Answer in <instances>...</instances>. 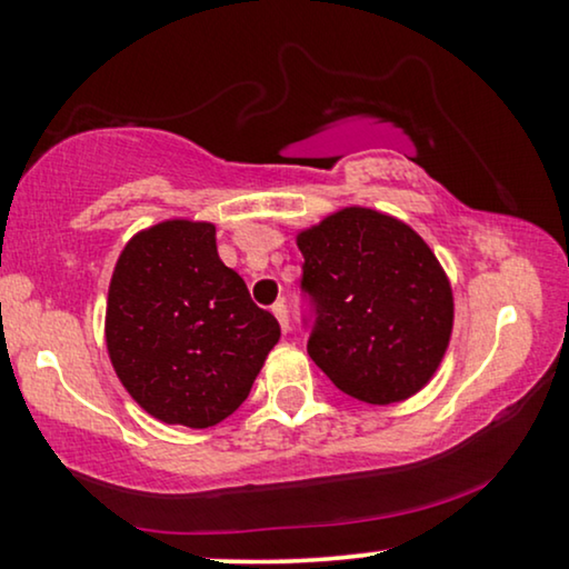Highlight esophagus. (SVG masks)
Here are the masks:
<instances>
[{"mask_svg":"<svg viewBox=\"0 0 569 569\" xmlns=\"http://www.w3.org/2000/svg\"><path fill=\"white\" fill-rule=\"evenodd\" d=\"M273 313H276L278 325H281L283 332H288V329H291V319H288V309H286V303H283V301L273 303Z\"/></svg>","mask_w":569,"mask_h":569,"instance_id":"1","label":"esophagus"}]
</instances>
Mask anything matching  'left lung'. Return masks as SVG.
<instances>
[{
  "mask_svg": "<svg viewBox=\"0 0 569 569\" xmlns=\"http://www.w3.org/2000/svg\"><path fill=\"white\" fill-rule=\"evenodd\" d=\"M303 288L317 303L309 358L372 406L401 403L435 378L455 296L435 250L386 211L342 207L296 232Z\"/></svg>",
  "mask_w": 569,
  "mask_h": 569,
  "instance_id": "8db88e82",
  "label": "left lung"
}]
</instances>
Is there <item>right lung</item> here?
I'll return each instance as SVG.
<instances>
[{"label":"right lung","instance_id":"right-lung-1","mask_svg":"<svg viewBox=\"0 0 569 569\" xmlns=\"http://www.w3.org/2000/svg\"><path fill=\"white\" fill-rule=\"evenodd\" d=\"M104 337L140 409L209 429L248 398L281 327L219 260L217 227L176 217L127 240L109 281Z\"/></svg>","mask_w":569,"mask_h":569}]
</instances>
